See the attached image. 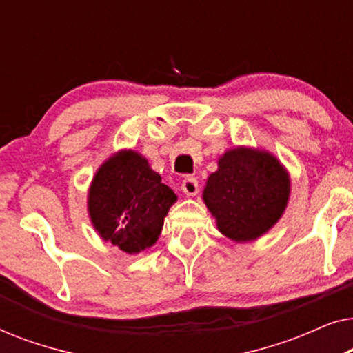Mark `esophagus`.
Returning a JSON list of instances; mask_svg holds the SVG:
<instances>
[{"label": "esophagus", "mask_w": 353, "mask_h": 353, "mask_svg": "<svg viewBox=\"0 0 353 353\" xmlns=\"http://www.w3.org/2000/svg\"><path fill=\"white\" fill-rule=\"evenodd\" d=\"M181 190L186 196H196L197 191H199V185H197V180L194 176H186L181 183Z\"/></svg>", "instance_id": "34e87169"}]
</instances>
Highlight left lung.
I'll list each match as a JSON object with an SVG mask.
<instances>
[{
  "mask_svg": "<svg viewBox=\"0 0 353 353\" xmlns=\"http://www.w3.org/2000/svg\"><path fill=\"white\" fill-rule=\"evenodd\" d=\"M289 192L291 180L273 154L239 146L219 159V170L207 180L202 199L221 234L248 243L281 219Z\"/></svg>",
  "mask_w": 353,
  "mask_h": 353,
  "instance_id": "8db88e82",
  "label": "left lung"
}]
</instances>
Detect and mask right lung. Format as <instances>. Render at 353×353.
<instances>
[{
  "label": "right lung",
  "instance_id": "add662e5",
  "mask_svg": "<svg viewBox=\"0 0 353 353\" xmlns=\"http://www.w3.org/2000/svg\"><path fill=\"white\" fill-rule=\"evenodd\" d=\"M176 194L141 154L120 151L98 168L88 192L91 223L127 254L151 248Z\"/></svg>",
  "mask_w": 353,
  "mask_h": 353
}]
</instances>
